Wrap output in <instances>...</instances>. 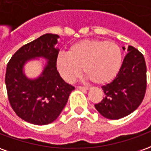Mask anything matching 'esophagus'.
<instances>
[{
	"label": "esophagus",
	"mask_w": 151,
	"mask_h": 151,
	"mask_svg": "<svg viewBox=\"0 0 151 151\" xmlns=\"http://www.w3.org/2000/svg\"><path fill=\"white\" fill-rule=\"evenodd\" d=\"M77 88L79 90H82V91H87L89 90L88 87H86V86H77Z\"/></svg>",
	"instance_id": "esophagus-1"
}]
</instances>
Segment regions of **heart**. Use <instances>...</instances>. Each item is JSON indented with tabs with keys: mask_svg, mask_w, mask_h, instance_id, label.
<instances>
[{
	"mask_svg": "<svg viewBox=\"0 0 151 151\" xmlns=\"http://www.w3.org/2000/svg\"><path fill=\"white\" fill-rule=\"evenodd\" d=\"M56 68L66 82H72L82 73L93 83L104 85L111 82L122 65V51L112 41L84 40L73 44L69 52L56 57Z\"/></svg>",
	"mask_w": 151,
	"mask_h": 151,
	"instance_id": "b5f03b06",
	"label": "heart"
}]
</instances>
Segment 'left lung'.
<instances>
[{
  "instance_id": "obj_1",
  "label": "left lung",
  "mask_w": 151,
  "mask_h": 151,
  "mask_svg": "<svg viewBox=\"0 0 151 151\" xmlns=\"http://www.w3.org/2000/svg\"><path fill=\"white\" fill-rule=\"evenodd\" d=\"M123 49L125 50L124 47ZM102 89L104 98L95 107L103 116L118 120L135 111L146 90V65L142 54L133 46L128 47L118 74Z\"/></svg>"
}]
</instances>
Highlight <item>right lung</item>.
<instances>
[{
    "mask_svg": "<svg viewBox=\"0 0 151 151\" xmlns=\"http://www.w3.org/2000/svg\"><path fill=\"white\" fill-rule=\"evenodd\" d=\"M59 35L45 34L20 47L6 67L5 85L9 104L18 116L27 122L44 125L53 122L61 113L74 86L66 83L56 69V47ZM43 57L48 60L37 79L24 75L25 63Z\"/></svg>",
    "mask_w": 151,
    "mask_h": 151,
    "instance_id": "obj_1",
    "label": "right lung"
}]
</instances>
